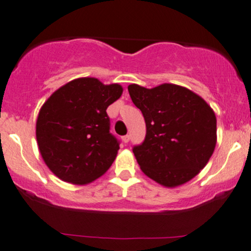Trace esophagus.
I'll return each mask as SVG.
<instances>
[{
	"label": "esophagus",
	"mask_w": 251,
	"mask_h": 251,
	"mask_svg": "<svg viewBox=\"0 0 251 251\" xmlns=\"http://www.w3.org/2000/svg\"><path fill=\"white\" fill-rule=\"evenodd\" d=\"M130 139H131L130 134H126V136L123 137V142H124V143H128V142H130Z\"/></svg>",
	"instance_id": "34e87169"
}]
</instances>
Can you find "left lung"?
I'll return each mask as SVG.
<instances>
[{
    "instance_id": "8db88e82",
    "label": "left lung",
    "mask_w": 251,
    "mask_h": 251,
    "mask_svg": "<svg viewBox=\"0 0 251 251\" xmlns=\"http://www.w3.org/2000/svg\"><path fill=\"white\" fill-rule=\"evenodd\" d=\"M132 102L146 120V138L133 147L142 172L163 186L181 185L207 165L216 144V118L199 95L162 84L128 85Z\"/></svg>"
}]
</instances>
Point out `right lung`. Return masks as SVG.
I'll return each instance as SVG.
<instances>
[{
  "mask_svg": "<svg viewBox=\"0 0 251 251\" xmlns=\"http://www.w3.org/2000/svg\"><path fill=\"white\" fill-rule=\"evenodd\" d=\"M123 94L119 84L79 78L56 90L41 108L36 137L44 162L63 181L88 184L107 172L119 144L107 108Z\"/></svg>",
  "mask_w": 251,
  "mask_h": 251,
  "instance_id": "add662e5",
  "label": "right lung"
}]
</instances>
